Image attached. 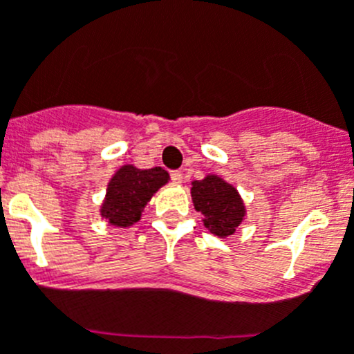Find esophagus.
Here are the masks:
<instances>
[{
    "label": "esophagus",
    "mask_w": 354,
    "mask_h": 354,
    "mask_svg": "<svg viewBox=\"0 0 354 354\" xmlns=\"http://www.w3.org/2000/svg\"><path fill=\"white\" fill-rule=\"evenodd\" d=\"M170 177H171V180H174L175 184H180L183 183V171H179V170H174L170 174Z\"/></svg>",
    "instance_id": "esophagus-1"
}]
</instances>
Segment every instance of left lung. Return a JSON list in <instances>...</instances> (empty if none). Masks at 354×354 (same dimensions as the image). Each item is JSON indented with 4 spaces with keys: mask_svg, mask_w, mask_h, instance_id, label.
I'll list each match as a JSON object with an SVG mask.
<instances>
[{
    "mask_svg": "<svg viewBox=\"0 0 354 354\" xmlns=\"http://www.w3.org/2000/svg\"><path fill=\"white\" fill-rule=\"evenodd\" d=\"M191 198L194 209L203 216V226L221 239L233 235L248 214L236 187L216 174L205 175L202 180H193Z\"/></svg>",
    "mask_w": 354,
    "mask_h": 354,
    "instance_id": "1",
    "label": "left lung"
}]
</instances>
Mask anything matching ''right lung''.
Masks as SVG:
<instances>
[{
	"mask_svg": "<svg viewBox=\"0 0 354 354\" xmlns=\"http://www.w3.org/2000/svg\"><path fill=\"white\" fill-rule=\"evenodd\" d=\"M170 175L165 168L154 167L142 170L135 165H122L113 171L106 184V193L100 205V216L106 225L129 228L140 221L145 205L156 191L168 184Z\"/></svg>",
	"mask_w": 354,
	"mask_h": 354,
	"instance_id": "1",
	"label": "right lung"
}]
</instances>
